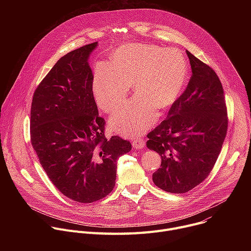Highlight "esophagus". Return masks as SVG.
Masks as SVG:
<instances>
[{"mask_svg":"<svg viewBox=\"0 0 251 251\" xmlns=\"http://www.w3.org/2000/svg\"><path fill=\"white\" fill-rule=\"evenodd\" d=\"M144 144H145V141L143 138L141 137H137V138H134L132 140V145L134 148H137V149H141L144 147Z\"/></svg>","mask_w":251,"mask_h":251,"instance_id":"obj_1","label":"esophagus"}]
</instances>
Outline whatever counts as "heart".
<instances>
[{
	"mask_svg": "<svg viewBox=\"0 0 251 251\" xmlns=\"http://www.w3.org/2000/svg\"><path fill=\"white\" fill-rule=\"evenodd\" d=\"M188 75L186 59L176 49L129 44L119 47L110 62L96 65L93 91L106 112H112L126 100L131 84L138 93L111 117L119 133L139 135L157 120V109L171 106L180 95Z\"/></svg>",
	"mask_w": 251,
	"mask_h": 251,
	"instance_id": "1",
	"label": "heart"
}]
</instances>
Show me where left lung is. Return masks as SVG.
Instances as JSON below:
<instances>
[{"mask_svg": "<svg viewBox=\"0 0 251 251\" xmlns=\"http://www.w3.org/2000/svg\"><path fill=\"white\" fill-rule=\"evenodd\" d=\"M192 76L172 104L168 117L148 133L146 145L161 155L154 184L173 194L191 191L204 181L216 164L227 132L224 88L209 65L189 50Z\"/></svg>", "mask_w": 251, "mask_h": 251, "instance_id": "1", "label": "left lung"}]
</instances>
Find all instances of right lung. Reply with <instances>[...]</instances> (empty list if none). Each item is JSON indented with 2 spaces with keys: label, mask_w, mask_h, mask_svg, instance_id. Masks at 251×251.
Wrapping results in <instances>:
<instances>
[{
  "label": "right lung",
  "mask_w": 251,
  "mask_h": 251,
  "mask_svg": "<svg viewBox=\"0 0 251 251\" xmlns=\"http://www.w3.org/2000/svg\"><path fill=\"white\" fill-rule=\"evenodd\" d=\"M97 43L62 56L34 90L30 142L55 188L75 201L88 203L115 187L117 160L131 143L105 137L98 115L88 57Z\"/></svg>",
  "instance_id": "obj_1"
}]
</instances>
